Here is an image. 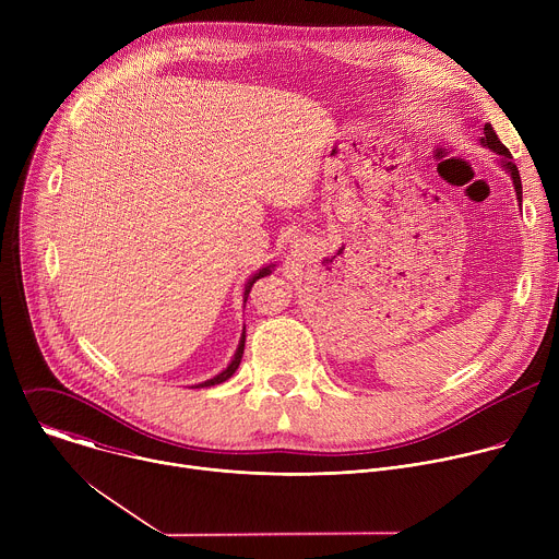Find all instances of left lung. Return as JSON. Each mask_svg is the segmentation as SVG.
<instances>
[{
	"mask_svg": "<svg viewBox=\"0 0 559 559\" xmlns=\"http://www.w3.org/2000/svg\"><path fill=\"white\" fill-rule=\"evenodd\" d=\"M480 143L485 145V147H489L491 152H496L498 154V164H500V168L502 170H507L509 175H511V181H513V188H515V197H518V201H520V205H522V181H520V170H518V166L511 162V152L507 150V145L498 139V134H496V130L491 128V123H485V128H483V136H480Z\"/></svg>",
	"mask_w": 559,
	"mask_h": 559,
	"instance_id": "8db88e82",
	"label": "left lung"
}]
</instances>
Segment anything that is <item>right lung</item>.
I'll list each match as a JSON object with an SVG mask.
<instances>
[{"label":"right lung","mask_w":559,"mask_h":559,"mask_svg":"<svg viewBox=\"0 0 559 559\" xmlns=\"http://www.w3.org/2000/svg\"><path fill=\"white\" fill-rule=\"evenodd\" d=\"M272 270H274V265L270 263V265H265V267H261L257 274H252L250 276V281L246 283V292H243V302L248 300V296H250V292H252V285L259 281V278H263V276H267V274H272ZM243 349H246V328H243V334H241V341H238V347H236V352H234V358L229 360V365L221 371V373H216L214 378H210V380H205V382H199V384H194V389H201V386H212V384H221V382H225L227 378H231V373L238 369V365H241V358H243Z\"/></svg>","instance_id":"right-lung-1"}]
</instances>
